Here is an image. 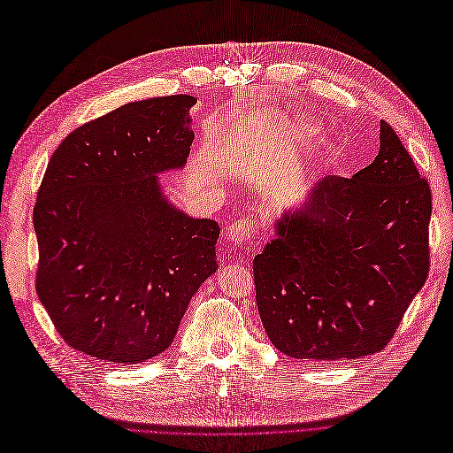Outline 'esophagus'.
<instances>
[{"instance_id":"esophagus-1","label":"esophagus","mask_w":453,"mask_h":453,"mask_svg":"<svg viewBox=\"0 0 453 453\" xmlns=\"http://www.w3.org/2000/svg\"><path fill=\"white\" fill-rule=\"evenodd\" d=\"M258 225L251 217H240V219L232 221L226 228V240L238 247H245L257 238Z\"/></svg>"}]
</instances>
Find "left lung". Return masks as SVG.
<instances>
[{"instance_id": "8db88e82", "label": "left lung", "mask_w": 453, "mask_h": 453, "mask_svg": "<svg viewBox=\"0 0 453 453\" xmlns=\"http://www.w3.org/2000/svg\"><path fill=\"white\" fill-rule=\"evenodd\" d=\"M431 208L427 180L380 121L375 161L320 180L253 260L273 347L311 362L380 352L427 279Z\"/></svg>"}]
</instances>
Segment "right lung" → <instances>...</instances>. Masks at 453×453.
<instances>
[{
    "mask_svg": "<svg viewBox=\"0 0 453 453\" xmlns=\"http://www.w3.org/2000/svg\"><path fill=\"white\" fill-rule=\"evenodd\" d=\"M195 103L123 104L74 129L46 166L34 210L35 287L74 350L112 364L155 357L217 270L219 225L168 204L157 178L187 163Z\"/></svg>",
    "mask_w": 453,
    "mask_h": 453,
    "instance_id": "right-lung-1",
    "label": "right lung"
}]
</instances>
